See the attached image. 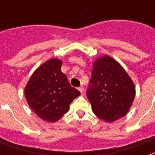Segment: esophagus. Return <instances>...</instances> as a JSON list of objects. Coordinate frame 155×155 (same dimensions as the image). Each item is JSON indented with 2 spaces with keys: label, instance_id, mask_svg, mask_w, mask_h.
<instances>
[{
  "label": "esophagus",
  "instance_id": "34e87169",
  "mask_svg": "<svg viewBox=\"0 0 155 155\" xmlns=\"http://www.w3.org/2000/svg\"><path fill=\"white\" fill-rule=\"evenodd\" d=\"M78 89H79V91L80 92V93H81V94H83V92H84V87H83V86H80V87H79Z\"/></svg>",
  "mask_w": 155,
  "mask_h": 155
}]
</instances>
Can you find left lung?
Instances as JSON below:
<instances>
[{"label": "left lung", "mask_w": 155, "mask_h": 155, "mask_svg": "<svg viewBox=\"0 0 155 155\" xmlns=\"http://www.w3.org/2000/svg\"><path fill=\"white\" fill-rule=\"evenodd\" d=\"M134 97V84L115 59L104 55L95 61L87 97L97 117L106 122L123 117Z\"/></svg>", "instance_id": "8db88e82"}]
</instances>
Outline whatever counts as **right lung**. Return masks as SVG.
Masks as SVG:
<instances>
[{
	"mask_svg": "<svg viewBox=\"0 0 155 155\" xmlns=\"http://www.w3.org/2000/svg\"><path fill=\"white\" fill-rule=\"evenodd\" d=\"M62 61L51 58L37 68L25 87L26 101L41 119L55 122L69 110L80 92L61 71Z\"/></svg>",
	"mask_w": 155,
	"mask_h": 155,
	"instance_id": "obj_1",
	"label": "right lung"
}]
</instances>
